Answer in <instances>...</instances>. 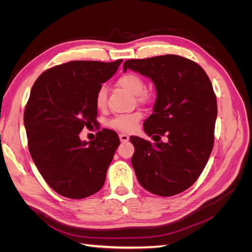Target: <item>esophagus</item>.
I'll use <instances>...</instances> for the list:
<instances>
[{"instance_id":"obj_1","label":"esophagus","mask_w":252,"mask_h":252,"mask_svg":"<svg viewBox=\"0 0 252 252\" xmlns=\"http://www.w3.org/2000/svg\"><path fill=\"white\" fill-rule=\"evenodd\" d=\"M119 136H120V141L122 143H126V142L129 141V136L127 134H125V133H120Z\"/></svg>"}]
</instances>
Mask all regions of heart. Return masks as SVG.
Instances as JSON below:
<instances>
[{"mask_svg":"<svg viewBox=\"0 0 252 252\" xmlns=\"http://www.w3.org/2000/svg\"><path fill=\"white\" fill-rule=\"evenodd\" d=\"M118 85L128 91L130 94L138 95V100L141 102H146L150 100L151 94L147 93V91H144L145 83L139 74L128 72L121 75L118 80ZM106 104H107V90H106L104 86H102L97 90L95 94V107L98 110H103L106 107ZM141 119V112L121 114V116L110 120L109 126L122 132H132L138 128Z\"/></svg>","mask_w":252,"mask_h":252,"instance_id":"obj_1","label":"heart"}]
</instances>
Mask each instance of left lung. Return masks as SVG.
<instances>
[{
    "label": "left lung",
    "instance_id": "obj_1",
    "mask_svg": "<svg viewBox=\"0 0 252 252\" xmlns=\"http://www.w3.org/2000/svg\"><path fill=\"white\" fill-rule=\"evenodd\" d=\"M127 69L150 78L157 89L144 130L158 143L130 136L136 178L154 194L181 193L200 177L213 148L218 105L212 84L199 64L175 55L127 60Z\"/></svg>",
    "mask_w": 252,
    "mask_h": 252
}]
</instances>
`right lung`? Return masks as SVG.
Wrapping results in <instances>:
<instances>
[{
  "label": "right lung",
  "instance_id": "1",
  "mask_svg": "<svg viewBox=\"0 0 252 252\" xmlns=\"http://www.w3.org/2000/svg\"><path fill=\"white\" fill-rule=\"evenodd\" d=\"M122 61L61 64L44 71L30 91L24 111L30 156L47 184L65 197L84 199L104 185L119 136L103 129L83 142L79 134L97 125L95 94Z\"/></svg>",
  "mask_w": 252,
  "mask_h": 252
}]
</instances>
